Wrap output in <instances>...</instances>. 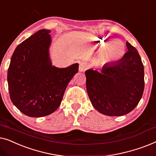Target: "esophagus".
Segmentation results:
<instances>
[{"label": "esophagus", "mask_w": 156, "mask_h": 156, "mask_svg": "<svg viewBox=\"0 0 156 156\" xmlns=\"http://www.w3.org/2000/svg\"><path fill=\"white\" fill-rule=\"evenodd\" d=\"M87 64L85 63H83L81 62L80 63V65H79V71L80 72H83L85 71V69H87Z\"/></svg>", "instance_id": "obj_1"}]
</instances>
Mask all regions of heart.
<instances>
[{
    "instance_id": "1",
    "label": "heart",
    "mask_w": 156,
    "mask_h": 156,
    "mask_svg": "<svg viewBox=\"0 0 156 156\" xmlns=\"http://www.w3.org/2000/svg\"><path fill=\"white\" fill-rule=\"evenodd\" d=\"M96 44L100 47H104L105 41L101 40H96ZM113 51H112V48ZM125 54V47L121 41H117L112 43L108 47L105 48L100 54V60L103 63L117 61L124 56Z\"/></svg>"
}]
</instances>
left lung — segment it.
<instances>
[{"mask_svg":"<svg viewBox=\"0 0 156 156\" xmlns=\"http://www.w3.org/2000/svg\"><path fill=\"white\" fill-rule=\"evenodd\" d=\"M128 51L115 63H105L102 71L85 72L92 105L105 115L122 116L133 110L144 90V69L135 47L126 41Z\"/></svg>","mask_w":156,"mask_h":156,"instance_id":"1","label":"left lung"}]
</instances>
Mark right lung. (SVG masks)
<instances>
[{
	"label": "right lung",
	"mask_w": 156,
	"mask_h": 156,
	"mask_svg": "<svg viewBox=\"0 0 156 156\" xmlns=\"http://www.w3.org/2000/svg\"><path fill=\"white\" fill-rule=\"evenodd\" d=\"M41 30L17 46L8 71L12 102L24 115L41 117L60 105L65 90L78 71V64L65 69L52 66L49 56L51 37Z\"/></svg>",
	"instance_id": "1"
}]
</instances>
